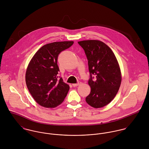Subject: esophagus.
<instances>
[{"instance_id": "34e87169", "label": "esophagus", "mask_w": 149, "mask_h": 149, "mask_svg": "<svg viewBox=\"0 0 149 149\" xmlns=\"http://www.w3.org/2000/svg\"><path fill=\"white\" fill-rule=\"evenodd\" d=\"M81 84V82H79V83H77V84H73L72 85H73V86H79V85H80Z\"/></svg>"}]
</instances>
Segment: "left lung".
Wrapping results in <instances>:
<instances>
[{"mask_svg":"<svg viewBox=\"0 0 149 149\" xmlns=\"http://www.w3.org/2000/svg\"><path fill=\"white\" fill-rule=\"evenodd\" d=\"M85 51L88 63L91 92L85 98L91 107L99 108L108 104L116 95L122 81L118 61L111 48L99 40L78 42ZM93 74L95 79H93Z\"/></svg>","mask_w":149,"mask_h":149,"instance_id":"obj_1","label":"left lung"}]
</instances>
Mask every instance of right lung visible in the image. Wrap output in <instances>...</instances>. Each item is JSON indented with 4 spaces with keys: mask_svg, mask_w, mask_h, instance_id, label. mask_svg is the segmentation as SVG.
<instances>
[{
    "mask_svg": "<svg viewBox=\"0 0 149 149\" xmlns=\"http://www.w3.org/2000/svg\"><path fill=\"white\" fill-rule=\"evenodd\" d=\"M73 41L54 42L42 46L27 66L25 80L35 101L45 108H55L64 102L69 85L58 79V54L70 47Z\"/></svg>",
    "mask_w": 149,
    "mask_h": 149,
    "instance_id": "obj_1",
    "label": "right lung"
}]
</instances>
